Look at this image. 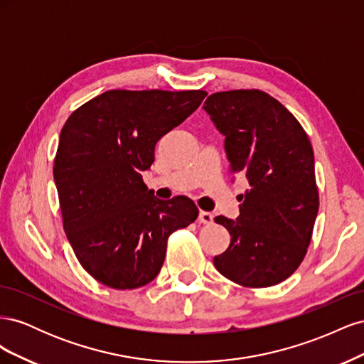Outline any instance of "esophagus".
Instances as JSON below:
<instances>
[{
    "label": "esophagus",
    "mask_w": 364,
    "mask_h": 364,
    "mask_svg": "<svg viewBox=\"0 0 364 364\" xmlns=\"http://www.w3.org/2000/svg\"><path fill=\"white\" fill-rule=\"evenodd\" d=\"M213 214L211 213H206V211H200L199 213V223H203V225H211L213 223Z\"/></svg>",
    "instance_id": "1"
}]
</instances>
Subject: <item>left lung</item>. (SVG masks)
<instances>
[{
  "label": "left lung",
  "instance_id": "8db88e82",
  "mask_svg": "<svg viewBox=\"0 0 364 364\" xmlns=\"http://www.w3.org/2000/svg\"><path fill=\"white\" fill-rule=\"evenodd\" d=\"M225 135L229 170L246 178L237 220L215 217L230 245L215 269L243 287H270L301 266L318 211L314 153L287 107L259 90L211 94L203 105Z\"/></svg>",
  "mask_w": 364,
  "mask_h": 364
}]
</instances>
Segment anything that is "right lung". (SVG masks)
<instances>
[{
	"instance_id": "add662e5",
	"label": "right lung",
	"mask_w": 364,
	"mask_h": 364,
	"mask_svg": "<svg viewBox=\"0 0 364 364\" xmlns=\"http://www.w3.org/2000/svg\"><path fill=\"white\" fill-rule=\"evenodd\" d=\"M205 91H126L97 95L62 127L54 182L63 229L82 267L117 290L158 277L167 240L199 215L194 202H164L142 182L156 142L200 106Z\"/></svg>"
}]
</instances>
